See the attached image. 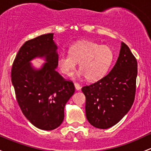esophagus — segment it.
I'll use <instances>...</instances> for the list:
<instances>
[{"mask_svg":"<svg viewBox=\"0 0 151 151\" xmlns=\"http://www.w3.org/2000/svg\"><path fill=\"white\" fill-rule=\"evenodd\" d=\"M74 87H75V89L77 90H80L81 89V86L80 85V84L77 83V82H75V83H74Z\"/></svg>","mask_w":151,"mask_h":151,"instance_id":"esophagus-1","label":"esophagus"}]
</instances>
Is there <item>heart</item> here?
Instances as JSON below:
<instances>
[{
    "label": "heart",
    "instance_id": "heart-1",
    "mask_svg": "<svg viewBox=\"0 0 151 151\" xmlns=\"http://www.w3.org/2000/svg\"><path fill=\"white\" fill-rule=\"evenodd\" d=\"M114 51L110 47L89 40H80L69 48V54H61L57 63L64 75L70 77L80 63V75L89 81L103 78L114 61Z\"/></svg>",
    "mask_w": 151,
    "mask_h": 151
}]
</instances>
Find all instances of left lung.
I'll return each instance as SVG.
<instances>
[{
	"instance_id": "1",
	"label": "left lung",
	"mask_w": 151,
	"mask_h": 151,
	"mask_svg": "<svg viewBox=\"0 0 151 151\" xmlns=\"http://www.w3.org/2000/svg\"><path fill=\"white\" fill-rule=\"evenodd\" d=\"M137 63L129 47L122 42L118 59L110 72L92 85L84 86L85 112L89 123L108 129L128 113L136 90Z\"/></svg>"
}]
</instances>
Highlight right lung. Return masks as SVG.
<instances>
[{
  "label": "right lung",
  "mask_w": 151,
  "mask_h": 151,
  "mask_svg": "<svg viewBox=\"0 0 151 151\" xmlns=\"http://www.w3.org/2000/svg\"><path fill=\"white\" fill-rule=\"evenodd\" d=\"M58 46L53 33L42 35L24 42L16 55L12 82L22 113L38 129L53 130L64 119V107L75 91L71 81L55 71ZM35 58L46 63L36 69L31 64Z\"/></svg>",
  "instance_id": "obj_1"
}]
</instances>
